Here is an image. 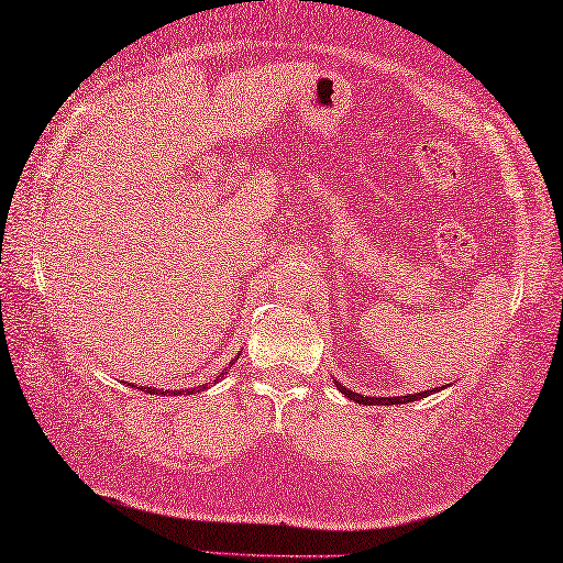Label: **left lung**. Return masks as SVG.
I'll return each instance as SVG.
<instances>
[{
	"label": "left lung",
	"instance_id": "obj_1",
	"mask_svg": "<svg viewBox=\"0 0 563 563\" xmlns=\"http://www.w3.org/2000/svg\"><path fill=\"white\" fill-rule=\"evenodd\" d=\"M340 386V384H338ZM340 391L345 394L350 400H357V404H364V406H396V404H410V400H420V398H426L428 396V391H422V394H408V396H396V398H369V396H360V394H354V391H347L345 386H340Z\"/></svg>",
	"mask_w": 563,
	"mask_h": 563
}]
</instances>
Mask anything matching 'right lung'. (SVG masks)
Listing matches in <instances>:
<instances>
[{
  "label": "right lung",
  "mask_w": 563,
  "mask_h": 563,
  "mask_svg": "<svg viewBox=\"0 0 563 563\" xmlns=\"http://www.w3.org/2000/svg\"><path fill=\"white\" fill-rule=\"evenodd\" d=\"M218 378H223V374L218 376ZM218 378H216V384H218ZM203 388H209V386H203ZM147 391L155 394V388H147ZM157 394H165V391H157ZM167 394H169V391H167ZM179 394H185V391H179ZM187 394H194V388H187Z\"/></svg>",
  "instance_id": "obj_1"
}]
</instances>
